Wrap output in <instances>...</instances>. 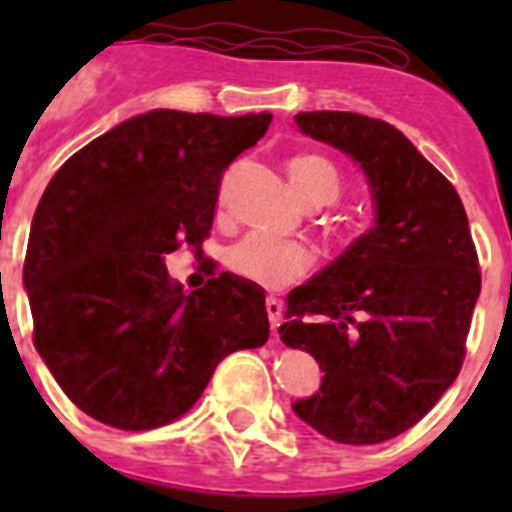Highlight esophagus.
Instances as JSON below:
<instances>
[{"mask_svg":"<svg viewBox=\"0 0 512 512\" xmlns=\"http://www.w3.org/2000/svg\"><path fill=\"white\" fill-rule=\"evenodd\" d=\"M266 312H269V323H271V333L277 336L279 323H282V315H284V305L277 300V297H269L266 300Z\"/></svg>","mask_w":512,"mask_h":512,"instance_id":"obj_1","label":"esophagus"}]
</instances>
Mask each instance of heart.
I'll return each mask as SVG.
<instances>
[{
	"label": "heart",
	"mask_w": 512,
	"mask_h": 512,
	"mask_svg": "<svg viewBox=\"0 0 512 512\" xmlns=\"http://www.w3.org/2000/svg\"><path fill=\"white\" fill-rule=\"evenodd\" d=\"M287 171L289 182L305 205H330L341 194V176L328 158L297 156L289 161ZM225 266L246 282L264 289H282L307 277L312 269V253L300 243L251 233L225 251Z\"/></svg>",
	"instance_id": "obj_1"
}]
</instances>
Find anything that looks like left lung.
I'll return each instance as SVG.
<instances>
[{
    "label": "left lung",
    "instance_id": "1",
    "mask_svg": "<svg viewBox=\"0 0 512 512\" xmlns=\"http://www.w3.org/2000/svg\"><path fill=\"white\" fill-rule=\"evenodd\" d=\"M297 128L364 171L374 225L287 297L279 328L323 382L292 410L338 443H382L454 384L479 297L459 194L395 125L356 112H300Z\"/></svg>",
    "mask_w": 512,
    "mask_h": 512
}]
</instances>
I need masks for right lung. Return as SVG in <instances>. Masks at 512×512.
Masks as SVG:
<instances>
[{
  "label": "right lung",
  "mask_w": 512,
  "mask_h": 512,
  "mask_svg": "<svg viewBox=\"0 0 512 512\" xmlns=\"http://www.w3.org/2000/svg\"><path fill=\"white\" fill-rule=\"evenodd\" d=\"M271 115L151 110L56 171L35 210L22 284L33 341L76 408L122 431L182 418L233 351L269 341L264 289L217 274L171 282L164 256L202 248L223 171Z\"/></svg>",
  "instance_id": "right-lung-1"
}]
</instances>
